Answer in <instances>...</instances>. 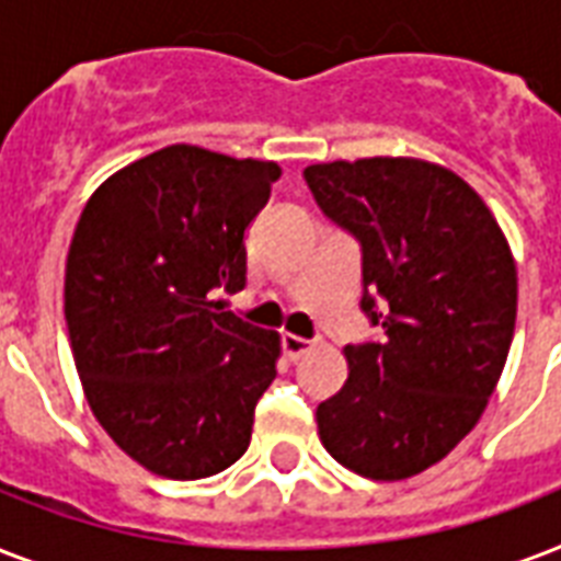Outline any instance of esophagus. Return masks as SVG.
I'll return each mask as SVG.
<instances>
[{"label":"esophagus","mask_w":561,"mask_h":561,"mask_svg":"<svg viewBox=\"0 0 561 561\" xmlns=\"http://www.w3.org/2000/svg\"><path fill=\"white\" fill-rule=\"evenodd\" d=\"M314 350V343L306 341V337H297V334H282V352L288 360H299L306 352Z\"/></svg>","instance_id":"obj_1"}]
</instances>
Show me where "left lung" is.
Instances as JSON below:
<instances>
[{"mask_svg": "<svg viewBox=\"0 0 561 561\" xmlns=\"http://www.w3.org/2000/svg\"><path fill=\"white\" fill-rule=\"evenodd\" d=\"M306 180L360 241V308L383 329L381 343L343 350L350 378L317 408L320 443L360 478H413L469 436L501 381L518 308L513 250L483 197L436 162H317Z\"/></svg>", "mask_w": 561, "mask_h": 561, "instance_id": "8db88e82", "label": "left lung"}]
</instances>
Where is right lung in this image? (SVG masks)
<instances>
[{
	"mask_svg": "<svg viewBox=\"0 0 561 561\" xmlns=\"http://www.w3.org/2000/svg\"><path fill=\"white\" fill-rule=\"evenodd\" d=\"M273 160L169 145L101 183L66 255L64 311L92 416L142 469L201 480L247 451L279 332L224 311Z\"/></svg>",
	"mask_w": 561,
	"mask_h": 561,
	"instance_id": "obj_1",
	"label": "right lung"
}]
</instances>
